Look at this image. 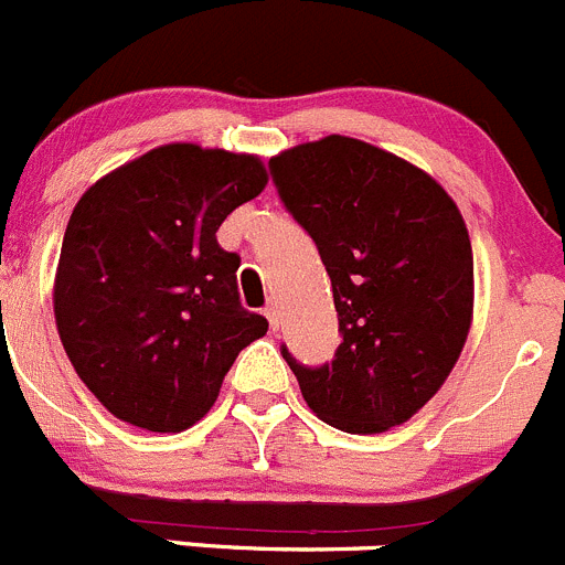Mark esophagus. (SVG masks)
I'll use <instances>...</instances> for the list:
<instances>
[{"mask_svg": "<svg viewBox=\"0 0 565 565\" xmlns=\"http://www.w3.org/2000/svg\"><path fill=\"white\" fill-rule=\"evenodd\" d=\"M265 317H267V322H270L273 331H278V322H281V311H278V306H276V303L267 306V309H265Z\"/></svg>", "mask_w": 565, "mask_h": 565, "instance_id": "1", "label": "esophagus"}]
</instances>
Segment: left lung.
I'll return each mask as SVG.
<instances>
[{
    "label": "left lung",
    "mask_w": 565,
    "mask_h": 565,
    "mask_svg": "<svg viewBox=\"0 0 565 565\" xmlns=\"http://www.w3.org/2000/svg\"><path fill=\"white\" fill-rule=\"evenodd\" d=\"M284 206L315 239L333 289L331 364H298L303 399L344 434L408 422L456 366L475 309V262L456 201L403 157L344 135L270 160Z\"/></svg>",
    "instance_id": "1"
}]
</instances>
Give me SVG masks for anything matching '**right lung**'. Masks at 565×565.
Here are the masks:
<instances>
[{
    "label": "right lung",
    "instance_id": "obj_1",
    "mask_svg": "<svg viewBox=\"0 0 565 565\" xmlns=\"http://www.w3.org/2000/svg\"><path fill=\"white\" fill-rule=\"evenodd\" d=\"M256 154L168 143L76 201L54 273V320L98 403L151 434H182L215 405L267 320L239 306V256L217 228L265 190Z\"/></svg>",
    "mask_w": 565,
    "mask_h": 565
}]
</instances>
